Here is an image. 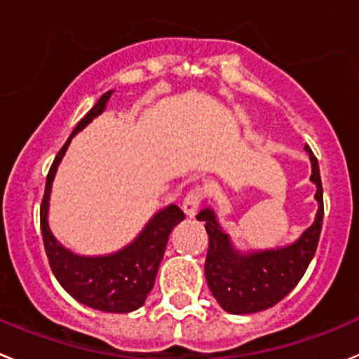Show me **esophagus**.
<instances>
[{"label":"esophagus","instance_id":"1","mask_svg":"<svg viewBox=\"0 0 359 359\" xmlns=\"http://www.w3.org/2000/svg\"><path fill=\"white\" fill-rule=\"evenodd\" d=\"M205 198V193L201 187H194V189H191L189 193L186 194V198H184V203H182V210L184 214H186V217H194V214L198 212V208H200L201 201H203Z\"/></svg>","mask_w":359,"mask_h":359}]
</instances>
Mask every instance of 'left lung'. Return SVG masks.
<instances>
[{
  "instance_id": "1",
  "label": "left lung",
  "mask_w": 359,
  "mask_h": 359,
  "mask_svg": "<svg viewBox=\"0 0 359 359\" xmlns=\"http://www.w3.org/2000/svg\"><path fill=\"white\" fill-rule=\"evenodd\" d=\"M312 165L311 180L316 184L318 214L314 222L287 245L276 249L240 252L217 224L212 208L196 215L208 233L205 277L217 304L229 314H254L279 304L300 283L318 249L323 226V186L319 165L311 147L305 145Z\"/></svg>"
}]
</instances>
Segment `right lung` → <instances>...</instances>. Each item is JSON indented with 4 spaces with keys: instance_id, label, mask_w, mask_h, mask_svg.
I'll return each mask as SVG.
<instances>
[{
    "instance_id": "1",
    "label": "right lung",
    "mask_w": 359,
    "mask_h": 359,
    "mask_svg": "<svg viewBox=\"0 0 359 359\" xmlns=\"http://www.w3.org/2000/svg\"><path fill=\"white\" fill-rule=\"evenodd\" d=\"M112 93H105L96 102V105L76 124L72 137L55 156L45 182L40 224L48 264L62 290L86 307L112 312V314H124L140 309L147 300V294L154 287L156 273L165 254L170 233L180 221H184V212L173 203L156 212L133 242L117 252L105 254V256H80L66 249L52 235L47 219L52 182L69 142L105 110Z\"/></svg>"
}]
</instances>
